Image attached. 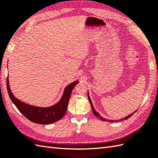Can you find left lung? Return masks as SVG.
<instances>
[{
    "label": "left lung",
    "instance_id": "1",
    "mask_svg": "<svg viewBox=\"0 0 158 158\" xmlns=\"http://www.w3.org/2000/svg\"><path fill=\"white\" fill-rule=\"evenodd\" d=\"M88 99H89V103H90V105H91V107H92V111H93V113H94V115L97 117H98V118H100V119L101 120H102V121H105V122H106V119H105V118H103L102 117H101V116H100V115H99V113L97 112V111H96V110H95V109H94V106H93V104H92V100H91V98H90V97H89V92L88 91ZM137 110H136V111ZM136 111H135V112H133V113H132L131 114H130V115H128L127 116H126V117H124V118H122V119H120L119 121H123V120H124V119H128L129 117H130V116H132L134 113H135ZM111 122H114L113 120H112Z\"/></svg>",
    "mask_w": 158,
    "mask_h": 158
}]
</instances>
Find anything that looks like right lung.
<instances>
[{
  "label": "right lung",
  "mask_w": 158,
  "mask_h": 158,
  "mask_svg": "<svg viewBox=\"0 0 158 158\" xmlns=\"http://www.w3.org/2000/svg\"><path fill=\"white\" fill-rule=\"evenodd\" d=\"M79 82L78 81H75L66 86L64 89L63 94L59 101L55 105L48 107L32 106L22 102L21 100L17 98L13 94L10 88L9 76L6 79V88H7L9 96L11 101L22 113V115L32 122L46 125V124L57 122L62 119L63 116L65 115L73 89Z\"/></svg>",
  "instance_id": "right-lung-1"
}]
</instances>
